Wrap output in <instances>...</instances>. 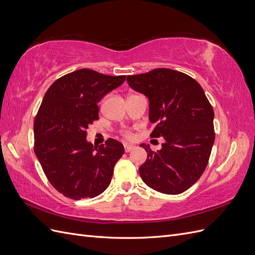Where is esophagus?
Returning <instances> with one entry per match:
<instances>
[{"mask_svg":"<svg viewBox=\"0 0 255 255\" xmlns=\"http://www.w3.org/2000/svg\"><path fill=\"white\" fill-rule=\"evenodd\" d=\"M134 149H135L134 145H130V144H128V143L125 144V151L126 152H130V151L134 150Z\"/></svg>","mask_w":255,"mask_h":255,"instance_id":"obj_1","label":"esophagus"}]
</instances>
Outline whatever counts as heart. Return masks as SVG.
Masks as SVG:
<instances>
[{
    "label": "heart",
    "instance_id": "1",
    "mask_svg": "<svg viewBox=\"0 0 255 255\" xmlns=\"http://www.w3.org/2000/svg\"><path fill=\"white\" fill-rule=\"evenodd\" d=\"M123 136L127 137V138H132V134H130V132H128V130H125V132L122 133Z\"/></svg>",
    "mask_w": 255,
    "mask_h": 255
}]
</instances>
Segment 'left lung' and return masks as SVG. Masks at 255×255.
Segmentation results:
<instances>
[{"label":"left lung","mask_w":255,"mask_h":255,"mask_svg":"<svg viewBox=\"0 0 255 255\" xmlns=\"http://www.w3.org/2000/svg\"><path fill=\"white\" fill-rule=\"evenodd\" d=\"M127 81L149 99V119L156 125L150 136L165 139L157 152L140 144L148 153L139 167L141 179L163 194H182L200 179L210 159L213 107L200 84L183 72L158 68Z\"/></svg>","instance_id":"8db88e82"}]
</instances>
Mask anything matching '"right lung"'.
I'll return each mask as SVG.
<instances>
[{
	"label": "right lung",
	"mask_w": 255,
	"mask_h": 255,
	"mask_svg": "<svg viewBox=\"0 0 255 255\" xmlns=\"http://www.w3.org/2000/svg\"><path fill=\"white\" fill-rule=\"evenodd\" d=\"M125 81L126 75L80 69L45 92L34 121V151L52 186L65 197L95 198L111 184L123 144L109 138L94 146L86 140V129L99 120L98 103Z\"/></svg>",
	"instance_id": "1"
}]
</instances>
